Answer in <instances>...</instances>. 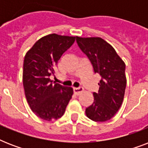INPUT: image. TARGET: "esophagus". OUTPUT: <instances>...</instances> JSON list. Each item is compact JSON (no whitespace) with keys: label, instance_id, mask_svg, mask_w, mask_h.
I'll list each match as a JSON object with an SVG mask.
<instances>
[{"label":"esophagus","instance_id":"obj_1","mask_svg":"<svg viewBox=\"0 0 148 148\" xmlns=\"http://www.w3.org/2000/svg\"><path fill=\"white\" fill-rule=\"evenodd\" d=\"M84 91V88H74V95H80L81 93H82Z\"/></svg>","mask_w":148,"mask_h":148}]
</instances>
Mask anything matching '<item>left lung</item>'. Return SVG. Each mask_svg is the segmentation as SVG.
<instances>
[{"label":"left lung","mask_w":148,"mask_h":148,"mask_svg":"<svg viewBox=\"0 0 148 148\" xmlns=\"http://www.w3.org/2000/svg\"><path fill=\"white\" fill-rule=\"evenodd\" d=\"M77 43L88 56L95 73L100 74L99 90L95 101L86 108L87 117L95 121L112 118L122 104L126 88L125 64L114 48L101 38L77 37Z\"/></svg>","instance_id":"1"}]
</instances>
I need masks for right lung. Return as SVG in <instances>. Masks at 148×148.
<instances>
[{"instance_id": "add662e5", "label": "right lung", "mask_w": 148, "mask_h": 148, "mask_svg": "<svg viewBox=\"0 0 148 148\" xmlns=\"http://www.w3.org/2000/svg\"><path fill=\"white\" fill-rule=\"evenodd\" d=\"M76 37L51 34L36 41L26 53L23 66V85L30 108L38 117L53 121L64 114L73 88L53 82L58 60L71 47Z\"/></svg>"}]
</instances>
